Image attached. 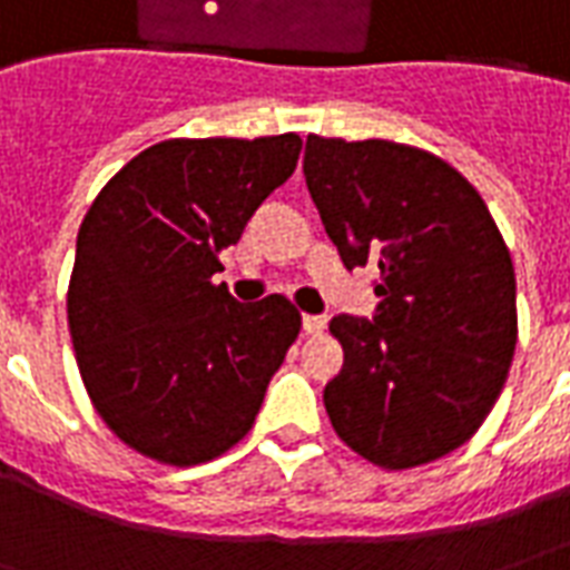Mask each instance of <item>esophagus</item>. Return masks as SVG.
Instances as JSON below:
<instances>
[{"mask_svg":"<svg viewBox=\"0 0 570 570\" xmlns=\"http://www.w3.org/2000/svg\"><path fill=\"white\" fill-rule=\"evenodd\" d=\"M302 330L305 335H321L326 330V317H317V314H305L302 317Z\"/></svg>","mask_w":570,"mask_h":570,"instance_id":"esophagus-1","label":"esophagus"}]
</instances>
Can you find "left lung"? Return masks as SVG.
Wrapping results in <instances>:
<instances>
[{"instance_id":"left-lung-1","label":"left lung","mask_w":570,"mask_h":570,"mask_svg":"<svg viewBox=\"0 0 570 570\" xmlns=\"http://www.w3.org/2000/svg\"><path fill=\"white\" fill-rule=\"evenodd\" d=\"M305 183L347 268L379 265L372 321L333 317L342 372L323 406L382 470L464 445L501 396L515 351V272L485 200L436 155L311 134Z\"/></svg>"}]
</instances>
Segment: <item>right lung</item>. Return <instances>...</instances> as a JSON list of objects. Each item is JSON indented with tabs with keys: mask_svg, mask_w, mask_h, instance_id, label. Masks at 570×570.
<instances>
[{
	"mask_svg": "<svg viewBox=\"0 0 570 570\" xmlns=\"http://www.w3.org/2000/svg\"><path fill=\"white\" fill-rule=\"evenodd\" d=\"M298 151L296 134L155 142L85 213L69 335L97 415L142 458L207 464L259 415L302 314L277 293L240 305L213 274Z\"/></svg>",
	"mask_w": 570,
	"mask_h": 570,
	"instance_id": "add662e5",
	"label": "right lung"
}]
</instances>
